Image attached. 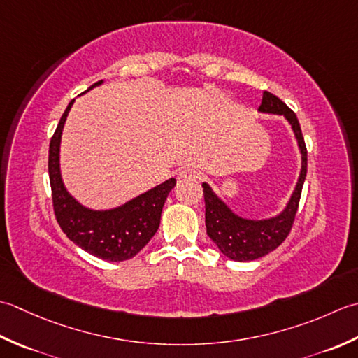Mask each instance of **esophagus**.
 Instances as JSON below:
<instances>
[{"mask_svg":"<svg viewBox=\"0 0 358 358\" xmlns=\"http://www.w3.org/2000/svg\"><path fill=\"white\" fill-rule=\"evenodd\" d=\"M179 180H199L201 179V171L194 169H185L178 174Z\"/></svg>","mask_w":358,"mask_h":358,"instance_id":"34e87169","label":"esophagus"}]
</instances>
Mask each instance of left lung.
<instances>
[{
    "mask_svg": "<svg viewBox=\"0 0 358 358\" xmlns=\"http://www.w3.org/2000/svg\"><path fill=\"white\" fill-rule=\"evenodd\" d=\"M258 111L282 115L289 122L301 152V171L287 206L284 207L281 213L267 217V220H247V217L236 215L211 189L207 182H203L207 235L217 245L224 257L239 262L255 261L266 257L287 238L295 220L298 203H300L306 173H308V150H306L300 122H298L295 113L282 100L267 91L262 94V101Z\"/></svg>",
    "mask_w": 358,
    "mask_h": 358,
    "instance_id": "left-lung-1",
    "label": "left lung"
}]
</instances>
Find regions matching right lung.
<instances>
[{
    "mask_svg": "<svg viewBox=\"0 0 358 358\" xmlns=\"http://www.w3.org/2000/svg\"><path fill=\"white\" fill-rule=\"evenodd\" d=\"M101 83L100 80L85 92ZM72 105L74 100L69 101L49 143L48 166L57 222L72 243L94 257L113 262L131 259L157 231L164 203L176 179L165 180L115 208L92 210L82 206L64 187L60 171L62 133Z\"/></svg>",
    "mask_w": 358,
    "mask_h": 358,
    "instance_id": "1",
    "label": "right lung"
}]
</instances>
